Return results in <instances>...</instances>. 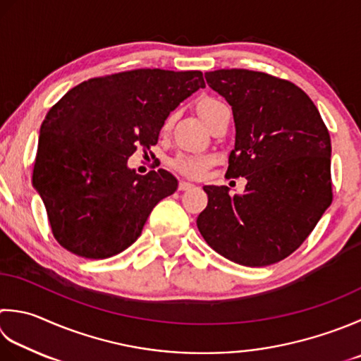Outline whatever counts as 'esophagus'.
I'll return each mask as SVG.
<instances>
[{
  "instance_id": "esophagus-1",
  "label": "esophagus",
  "mask_w": 361,
  "mask_h": 361,
  "mask_svg": "<svg viewBox=\"0 0 361 361\" xmlns=\"http://www.w3.org/2000/svg\"><path fill=\"white\" fill-rule=\"evenodd\" d=\"M195 186L192 185V183H189V181H180V185H178V189L180 190H188V189H194Z\"/></svg>"
}]
</instances>
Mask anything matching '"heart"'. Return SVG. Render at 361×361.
Instances as JSON below:
<instances>
[{"label": "heart", "mask_w": 361, "mask_h": 361, "mask_svg": "<svg viewBox=\"0 0 361 361\" xmlns=\"http://www.w3.org/2000/svg\"><path fill=\"white\" fill-rule=\"evenodd\" d=\"M224 104L214 98H203L199 103V114L207 122L211 112H213L219 106ZM211 164V158L204 157V154H192V153H180L172 159V167L181 175L189 176V178H199L207 171V167Z\"/></svg>", "instance_id": "1"}]
</instances>
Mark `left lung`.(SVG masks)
Segmentation results:
<instances>
[{"label": "left lung", "mask_w": 361, "mask_h": 361, "mask_svg": "<svg viewBox=\"0 0 361 361\" xmlns=\"http://www.w3.org/2000/svg\"><path fill=\"white\" fill-rule=\"evenodd\" d=\"M204 78L235 118L225 175L245 176L247 185L235 195L227 186H204L208 207L197 227L209 247L238 264L279 263L299 249L334 199L329 130L291 81L245 68Z\"/></svg>", "instance_id": "1"}]
</instances>
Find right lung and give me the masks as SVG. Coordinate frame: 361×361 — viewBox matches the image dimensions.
<instances>
[{"label":"right lung","instance_id":"add662e5","mask_svg":"<svg viewBox=\"0 0 361 361\" xmlns=\"http://www.w3.org/2000/svg\"><path fill=\"white\" fill-rule=\"evenodd\" d=\"M202 87L199 70L137 68L78 84L48 111L32 185L63 249L109 258L140 236L178 181L164 169L137 175L126 162L137 147L157 145L169 114Z\"/></svg>","mask_w":361,"mask_h":361}]
</instances>
